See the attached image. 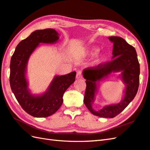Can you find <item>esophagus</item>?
<instances>
[{
	"label": "esophagus",
	"instance_id": "esophagus-1",
	"mask_svg": "<svg viewBox=\"0 0 150 150\" xmlns=\"http://www.w3.org/2000/svg\"><path fill=\"white\" fill-rule=\"evenodd\" d=\"M83 78V74L81 71H78L76 74V78L77 79H81Z\"/></svg>",
	"mask_w": 150,
	"mask_h": 150
}]
</instances>
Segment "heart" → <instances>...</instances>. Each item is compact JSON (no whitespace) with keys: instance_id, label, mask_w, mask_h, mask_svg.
<instances>
[{"instance_id":"1","label":"heart","mask_w":150,"mask_h":150,"mask_svg":"<svg viewBox=\"0 0 150 150\" xmlns=\"http://www.w3.org/2000/svg\"><path fill=\"white\" fill-rule=\"evenodd\" d=\"M97 51H98V49L96 48V47H92V48H91V49L88 51V52H89L90 53H91V54H93V53H95L96 52H97ZM101 60H102V57H101V56H98V57H97V59H96V62H100Z\"/></svg>"}]
</instances>
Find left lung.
Listing matches in <instances>:
<instances>
[{
  "instance_id": "left-lung-1",
  "label": "left lung",
  "mask_w": 150,
  "mask_h": 150,
  "mask_svg": "<svg viewBox=\"0 0 150 150\" xmlns=\"http://www.w3.org/2000/svg\"><path fill=\"white\" fill-rule=\"evenodd\" d=\"M113 42L112 60L99 64L97 66L84 69L83 74L86 79V90L83 102L93 115L104 118H114L119 115L136 96L139 85L140 65L134 47L117 36L109 37ZM122 71V77L126 84L125 96L120 103L107 106L98 111L92 108L97 81L112 71Z\"/></svg>"
}]
</instances>
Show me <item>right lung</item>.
I'll return each instance as SVG.
<instances>
[{
  "label": "right lung",
  "mask_w": 150,
  "mask_h": 150,
  "mask_svg": "<svg viewBox=\"0 0 150 150\" xmlns=\"http://www.w3.org/2000/svg\"><path fill=\"white\" fill-rule=\"evenodd\" d=\"M58 34L52 28L35 30L17 45L11 59L9 83L18 103L23 110L34 117H47L54 114L63 103V96L74 82L75 71L64 76H57L47 92L40 96L29 93L25 79V69L29 57L40 42L53 43Z\"/></svg>",
  "instance_id": "1"
}]
</instances>
